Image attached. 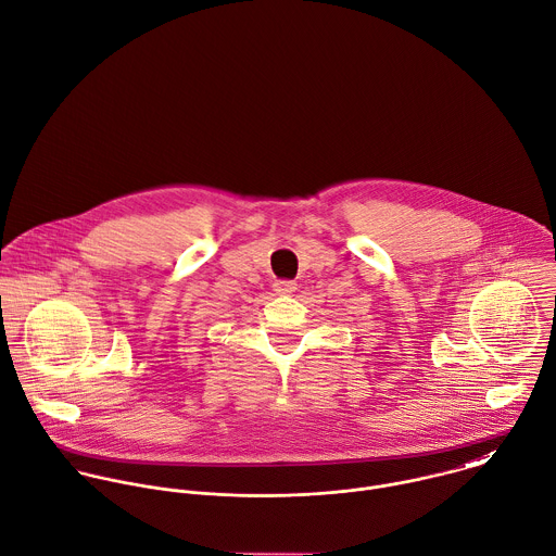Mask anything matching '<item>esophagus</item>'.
<instances>
[{
  "label": "esophagus",
  "instance_id": "1",
  "mask_svg": "<svg viewBox=\"0 0 556 556\" xmlns=\"http://www.w3.org/2000/svg\"><path fill=\"white\" fill-rule=\"evenodd\" d=\"M275 292H279V294H290V292H294L296 290V283L294 281H288V279H279V281H275Z\"/></svg>",
  "mask_w": 556,
  "mask_h": 556
}]
</instances>
